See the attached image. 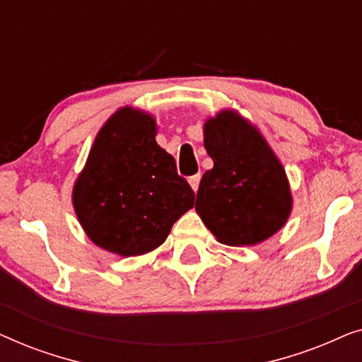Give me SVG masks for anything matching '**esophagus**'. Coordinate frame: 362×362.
<instances>
[{
    "mask_svg": "<svg viewBox=\"0 0 362 362\" xmlns=\"http://www.w3.org/2000/svg\"><path fill=\"white\" fill-rule=\"evenodd\" d=\"M199 182H201V175H199V173L189 177V185H191V187L194 191H197V187H199Z\"/></svg>",
    "mask_w": 362,
    "mask_h": 362,
    "instance_id": "obj_1",
    "label": "esophagus"
}]
</instances>
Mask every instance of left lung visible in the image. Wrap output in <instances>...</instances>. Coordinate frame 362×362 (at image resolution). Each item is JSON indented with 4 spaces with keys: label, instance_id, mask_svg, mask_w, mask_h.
Segmentation results:
<instances>
[{
    "label": "left lung",
    "instance_id": "1",
    "mask_svg": "<svg viewBox=\"0 0 362 362\" xmlns=\"http://www.w3.org/2000/svg\"><path fill=\"white\" fill-rule=\"evenodd\" d=\"M204 148L214 166L202 176L196 211L226 245H255L279 232L291 212L285 170L269 143L235 110L204 123Z\"/></svg>",
    "mask_w": 362,
    "mask_h": 362
}]
</instances>
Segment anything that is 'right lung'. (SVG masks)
I'll list each match as a JSON object with an SVG mask.
<instances>
[{"instance_id":"obj_1","label":"right lung","mask_w":362,"mask_h":362,"mask_svg":"<svg viewBox=\"0 0 362 362\" xmlns=\"http://www.w3.org/2000/svg\"><path fill=\"white\" fill-rule=\"evenodd\" d=\"M150 113L123 107L100 128L72 191L93 244L122 257L155 250L194 206V191L158 145Z\"/></svg>"}]
</instances>
